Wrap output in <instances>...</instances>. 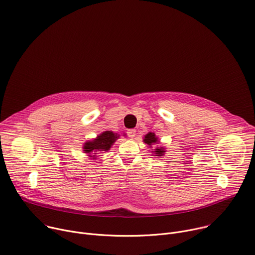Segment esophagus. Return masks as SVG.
<instances>
[{
  "instance_id": "1",
  "label": "esophagus",
  "mask_w": 255,
  "mask_h": 255,
  "mask_svg": "<svg viewBox=\"0 0 255 255\" xmlns=\"http://www.w3.org/2000/svg\"><path fill=\"white\" fill-rule=\"evenodd\" d=\"M127 133H128V136H129L130 138H134V137L136 136V130H135V129H129V130L127 131Z\"/></svg>"
}]
</instances>
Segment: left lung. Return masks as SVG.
I'll list each match as a JSON object with an SVG mask.
<instances>
[{
    "mask_svg": "<svg viewBox=\"0 0 255 255\" xmlns=\"http://www.w3.org/2000/svg\"><path fill=\"white\" fill-rule=\"evenodd\" d=\"M143 142L147 144V146L149 148H152V145L154 144H158L159 143V139L158 137L155 135V133L153 132H148L146 135H144V138H143ZM152 153H153V156H163L164 153L166 152L165 151V148L163 146H160V147H155V149H151Z\"/></svg>",
    "mask_w": 255,
    "mask_h": 255,
    "instance_id": "obj_1",
    "label": "left lung"
}]
</instances>
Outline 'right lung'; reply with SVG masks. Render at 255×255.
Segmentation results:
<instances>
[{
  "label": "right lung",
  "mask_w": 255,
  "mask_h": 255,
  "mask_svg": "<svg viewBox=\"0 0 255 255\" xmlns=\"http://www.w3.org/2000/svg\"><path fill=\"white\" fill-rule=\"evenodd\" d=\"M119 137L120 135L113 131H104L96 138L86 141L83 145V151L90 158L96 159L98 152L110 150L112 145Z\"/></svg>",
  "instance_id": "obj_1"
}]
</instances>
